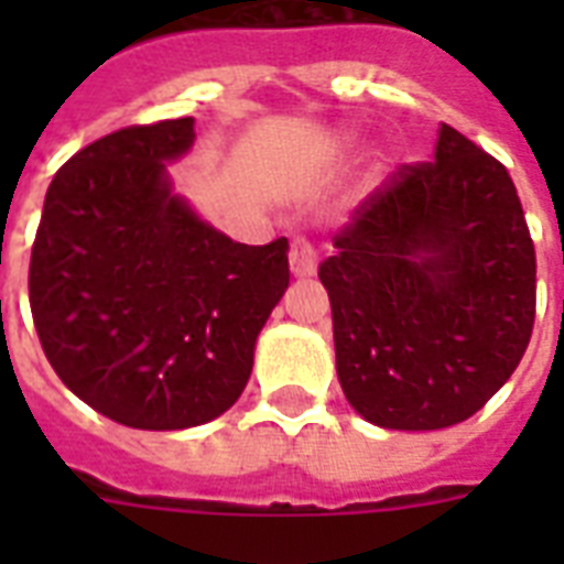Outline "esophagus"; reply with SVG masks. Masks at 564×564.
<instances>
[{
	"mask_svg": "<svg viewBox=\"0 0 564 564\" xmlns=\"http://www.w3.org/2000/svg\"><path fill=\"white\" fill-rule=\"evenodd\" d=\"M316 248L304 237H295L290 242V269L295 278H313L316 274Z\"/></svg>",
	"mask_w": 564,
	"mask_h": 564,
	"instance_id": "34e87169",
	"label": "esophagus"
}]
</instances>
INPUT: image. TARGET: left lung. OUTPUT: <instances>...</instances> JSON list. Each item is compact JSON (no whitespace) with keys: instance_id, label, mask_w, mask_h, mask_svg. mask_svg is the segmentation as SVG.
<instances>
[{"instance_id":"left-lung-1","label":"left lung","mask_w":564,"mask_h":564,"mask_svg":"<svg viewBox=\"0 0 564 564\" xmlns=\"http://www.w3.org/2000/svg\"><path fill=\"white\" fill-rule=\"evenodd\" d=\"M318 265L336 375L362 419L442 430L471 419L524 357L535 248L507 166L438 128L433 161L403 163L351 213Z\"/></svg>"}]
</instances>
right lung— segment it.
<instances>
[{"instance_id": "add662e5", "label": "right lung", "mask_w": 564, "mask_h": 564, "mask_svg": "<svg viewBox=\"0 0 564 564\" xmlns=\"http://www.w3.org/2000/svg\"><path fill=\"white\" fill-rule=\"evenodd\" d=\"M193 117L128 126L57 170L31 246L29 301L52 369L137 430L230 410L257 334L290 286V242L242 246L172 193Z\"/></svg>"}]
</instances>
